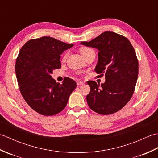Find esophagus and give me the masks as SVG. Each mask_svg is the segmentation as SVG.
I'll return each instance as SVG.
<instances>
[{"mask_svg":"<svg viewBox=\"0 0 158 158\" xmlns=\"http://www.w3.org/2000/svg\"><path fill=\"white\" fill-rule=\"evenodd\" d=\"M83 84H84V82L83 81H80V80H77V85H83Z\"/></svg>","mask_w":158,"mask_h":158,"instance_id":"esophagus-1","label":"esophagus"}]
</instances>
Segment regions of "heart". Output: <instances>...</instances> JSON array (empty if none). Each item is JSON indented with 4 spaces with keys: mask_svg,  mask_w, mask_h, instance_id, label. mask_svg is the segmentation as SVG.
Returning <instances> with one entry per match:
<instances>
[{
    "mask_svg": "<svg viewBox=\"0 0 158 158\" xmlns=\"http://www.w3.org/2000/svg\"><path fill=\"white\" fill-rule=\"evenodd\" d=\"M91 50H92L91 49H89L88 48H81V49H80V52H81V54H83V53L91 51ZM66 56H67V54L66 53V54L63 57V60H65V59L66 58Z\"/></svg>",
    "mask_w": 158,
    "mask_h": 158,
    "instance_id": "b5f03b06",
    "label": "heart"
}]
</instances>
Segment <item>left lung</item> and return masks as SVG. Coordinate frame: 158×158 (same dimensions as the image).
Instances as JSON below:
<instances>
[{"instance_id": "8db88e82", "label": "left lung", "mask_w": 158, "mask_h": 158, "mask_svg": "<svg viewBox=\"0 0 158 158\" xmlns=\"http://www.w3.org/2000/svg\"><path fill=\"white\" fill-rule=\"evenodd\" d=\"M81 44L98 49L95 71L105 74V82L88 81V106L100 115H110L122 109L132 97L139 74V62L130 41L115 32L106 31Z\"/></svg>"}]
</instances>
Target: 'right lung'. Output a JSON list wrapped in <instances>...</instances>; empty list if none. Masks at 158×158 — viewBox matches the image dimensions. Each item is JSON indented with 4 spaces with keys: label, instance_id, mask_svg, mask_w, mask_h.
<instances>
[{
    "label": "right lung",
    "instance_id": "add662e5",
    "mask_svg": "<svg viewBox=\"0 0 158 158\" xmlns=\"http://www.w3.org/2000/svg\"><path fill=\"white\" fill-rule=\"evenodd\" d=\"M73 45L42 36L26 42L19 52L15 73L19 90L28 105L43 115L61 112L76 88L69 77L60 84L52 77L53 70L61 68L60 55Z\"/></svg>",
    "mask_w": 158,
    "mask_h": 158
}]
</instances>
